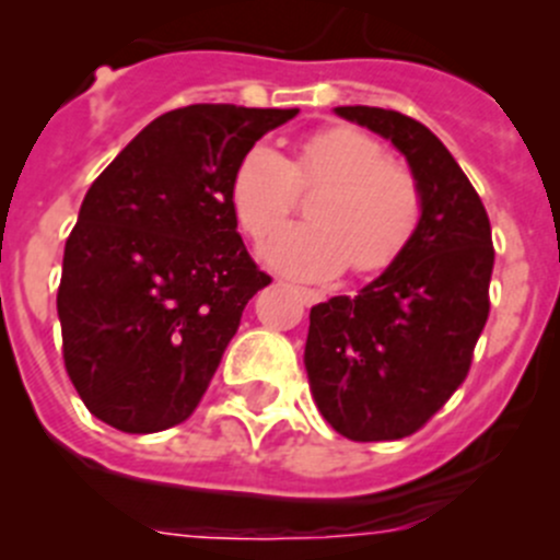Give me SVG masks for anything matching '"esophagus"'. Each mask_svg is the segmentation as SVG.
I'll return each instance as SVG.
<instances>
[{"label":"esophagus","instance_id":"34e87169","mask_svg":"<svg viewBox=\"0 0 560 560\" xmlns=\"http://www.w3.org/2000/svg\"><path fill=\"white\" fill-rule=\"evenodd\" d=\"M298 298H301L303 303H306V306H316V303H322L325 301V295H322L319 290H308V287H298Z\"/></svg>","mask_w":560,"mask_h":560}]
</instances>
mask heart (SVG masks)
Returning <instances> with one entry per match:
<instances>
[{"instance_id": "heart-1", "label": "heart", "mask_w": 560, "mask_h": 560, "mask_svg": "<svg viewBox=\"0 0 560 560\" xmlns=\"http://www.w3.org/2000/svg\"><path fill=\"white\" fill-rule=\"evenodd\" d=\"M301 186L325 189L312 202L314 222L276 230L259 246L262 262L279 273L327 281L349 265L358 273H380L415 238L420 186L371 135L322 129L298 145L295 162L270 143H254L235 167L230 195L241 224L259 238L284 222Z\"/></svg>"}]
</instances>
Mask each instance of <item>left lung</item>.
I'll return each instance as SVG.
<instances>
[{
	"label": "left lung",
	"instance_id": "obj_1",
	"mask_svg": "<svg viewBox=\"0 0 560 560\" xmlns=\"http://www.w3.org/2000/svg\"><path fill=\"white\" fill-rule=\"evenodd\" d=\"M336 113L404 154L422 217L406 252L358 295L312 308L303 363L316 409L341 436L395 442L425 425L466 380L490 312V222L425 124L369 105Z\"/></svg>",
	"mask_w": 560,
	"mask_h": 560
}]
</instances>
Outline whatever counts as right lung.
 <instances>
[{
	"label": "right lung",
	"instance_id": "1",
	"mask_svg": "<svg viewBox=\"0 0 560 560\" xmlns=\"http://www.w3.org/2000/svg\"><path fill=\"white\" fill-rule=\"evenodd\" d=\"M295 116L178 107L135 135L86 191L56 312L67 374L97 420L156 433L200 404L246 303L270 284L238 235L235 167Z\"/></svg>",
	"mask_w": 560,
	"mask_h": 560
}]
</instances>
